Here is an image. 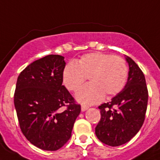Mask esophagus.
I'll list each match as a JSON object with an SVG mask.
<instances>
[{
    "label": "esophagus",
    "instance_id": "34e87169",
    "mask_svg": "<svg viewBox=\"0 0 160 160\" xmlns=\"http://www.w3.org/2000/svg\"><path fill=\"white\" fill-rule=\"evenodd\" d=\"M88 107H87V106H83V105H82L81 110L82 111V112H84V111L88 110Z\"/></svg>",
    "mask_w": 160,
    "mask_h": 160
}]
</instances>
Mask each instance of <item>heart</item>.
Instances as JSON below:
<instances>
[{
  "instance_id": "b5f03b06",
  "label": "heart",
  "mask_w": 160,
  "mask_h": 160,
  "mask_svg": "<svg viewBox=\"0 0 160 160\" xmlns=\"http://www.w3.org/2000/svg\"><path fill=\"white\" fill-rule=\"evenodd\" d=\"M87 78L86 85L76 94L77 101L83 105L96 104L104 96L111 97L124 88L128 66L119 56L103 53H87L76 63H68L63 70V83L70 91L78 90Z\"/></svg>"
}]
</instances>
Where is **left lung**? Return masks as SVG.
Returning <instances> with one entry per match:
<instances>
[{
  "label": "left lung",
  "instance_id": "1",
  "mask_svg": "<svg viewBox=\"0 0 160 160\" xmlns=\"http://www.w3.org/2000/svg\"><path fill=\"white\" fill-rule=\"evenodd\" d=\"M129 64L128 80L122 91L112 101L101 105V120L95 135L101 142L118 147L136 136L145 120L148 92L145 76L134 60L125 57Z\"/></svg>",
  "mask_w": 160,
  "mask_h": 160
}]
</instances>
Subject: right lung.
Returning <instances> with one entry per match:
<instances>
[{"label":"right lung","mask_w":160,"mask_h":160,"mask_svg":"<svg viewBox=\"0 0 160 160\" xmlns=\"http://www.w3.org/2000/svg\"><path fill=\"white\" fill-rule=\"evenodd\" d=\"M64 59L50 54L37 59L21 72L16 83L14 106L21 131L31 144L47 151L68 142L81 112L62 85Z\"/></svg>","instance_id":"right-lung-1"}]
</instances>
